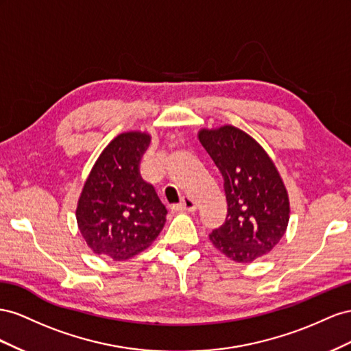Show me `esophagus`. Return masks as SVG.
Segmentation results:
<instances>
[{"instance_id": "34e87169", "label": "esophagus", "mask_w": 351, "mask_h": 351, "mask_svg": "<svg viewBox=\"0 0 351 351\" xmlns=\"http://www.w3.org/2000/svg\"><path fill=\"white\" fill-rule=\"evenodd\" d=\"M172 210L173 212H194L197 210V203L191 197H184L181 203L172 206Z\"/></svg>"}]
</instances>
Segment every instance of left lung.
Segmentation results:
<instances>
[{"label": "left lung", "mask_w": 351, "mask_h": 351, "mask_svg": "<svg viewBox=\"0 0 351 351\" xmlns=\"http://www.w3.org/2000/svg\"><path fill=\"white\" fill-rule=\"evenodd\" d=\"M198 139L223 176L228 215L210 241L238 263L269 253L287 231L289 202L267 153L235 126L202 129Z\"/></svg>", "instance_id": "1"}]
</instances>
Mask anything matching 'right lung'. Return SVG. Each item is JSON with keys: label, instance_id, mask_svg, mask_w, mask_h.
Wrapping results in <instances>:
<instances>
[{"label": "right lung", "instance_id": "1", "mask_svg": "<svg viewBox=\"0 0 351 351\" xmlns=\"http://www.w3.org/2000/svg\"><path fill=\"white\" fill-rule=\"evenodd\" d=\"M149 141L152 136L143 132L117 135L86 179L76 220L95 254L131 258L152 245L165 226L167 210L139 173Z\"/></svg>", "mask_w": 351, "mask_h": 351}]
</instances>
